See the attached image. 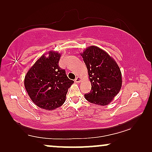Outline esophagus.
Here are the masks:
<instances>
[{
	"instance_id": "34e87169",
	"label": "esophagus",
	"mask_w": 152,
	"mask_h": 152,
	"mask_svg": "<svg viewBox=\"0 0 152 152\" xmlns=\"http://www.w3.org/2000/svg\"><path fill=\"white\" fill-rule=\"evenodd\" d=\"M81 81V77H76V78H75V80H74V81L76 82V83H79L80 81Z\"/></svg>"
}]
</instances>
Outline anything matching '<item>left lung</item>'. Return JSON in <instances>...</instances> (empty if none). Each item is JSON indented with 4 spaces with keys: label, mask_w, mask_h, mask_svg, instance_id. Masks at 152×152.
Here are the masks:
<instances>
[{
    "label": "left lung",
    "mask_w": 152,
    "mask_h": 152,
    "mask_svg": "<svg viewBox=\"0 0 152 152\" xmlns=\"http://www.w3.org/2000/svg\"><path fill=\"white\" fill-rule=\"evenodd\" d=\"M88 69L91 89L84 94L87 101L100 106L109 104L121 87V74L116 61L96 46L87 48L81 54Z\"/></svg>",
    "instance_id": "8db88e82"
}]
</instances>
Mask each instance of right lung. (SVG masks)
I'll return each instance as SVG.
<instances>
[{"label": "right lung", "mask_w": 152, "mask_h": 152, "mask_svg": "<svg viewBox=\"0 0 152 152\" xmlns=\"http://www.w3.org/2000/svg\"><path fill=\"white\" fill-rule=\"evenodd\" d=\"M61 55L50 51L43 55L28 71L24 85L36 105L46 110H53L65 102L68 89L74 81L69 79L65 69L58 65Z\"/></svg>", "instance_id": "obj_1"}]
</instances>
